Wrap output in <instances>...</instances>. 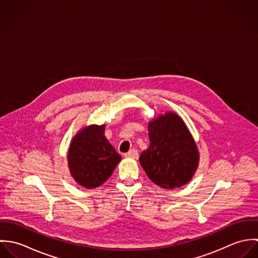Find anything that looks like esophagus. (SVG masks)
<instances>
[{"label": "esophagus", "instance_id": "obj_1", "mask_svg": "<svg viewBox=\"0 0 258 258\" xmlns=\"http://www.w3.org/2000/svg\"><path fill=\"white\" fill-rule=\"evenodd\" d=\"M126 158H132V159H138V151L133 149V150H130L128 153H126L124 155Z\"/></svg>", "mask_w": 258, "mask_h": 258}]
</instances>
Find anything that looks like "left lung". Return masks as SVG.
Masks as SVG:
<instances>
[{"mask_svg":"<svg viewBox=\"0 0 258 258\" xmlns=\"http://www.w3.org/2000/svg\"><path fill=\"white\" fill-rule=\"evenodd\" d=\"M150 146L140 155L149 179L164 188L179 187L190 181L199 166L198 147L182 118L166 112L148 125Z\"/></svg>","mask_w":258,"mask_h":258,"instance_id":"left-lung-1","label":"left lung"}]
</instances>
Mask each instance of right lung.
Returning a JSON list of instances; mask_svg holds the SVG:
<instances>
[{
    "instance_id": "add662e5",
    "label": "right lung",
    "mask_w": 258,
    "mask_h": 258,
    "mask_svg": "<svg viewBox=\"0 0 258 258\" xmlns=\"http://www.w3.org/2000/svg\"><path fill=\"white\" fill-rule=\"evenodd\" d=\"M105 125H90L80 130L72 140L69 168L75 182L93 188L106 182L121 161L104 135Z\"/></svg>"
}]
</instances>
